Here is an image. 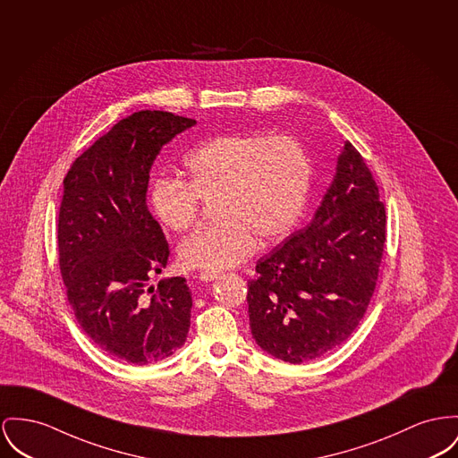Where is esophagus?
<instances>
[{"instance_id": "34e87169", "label": "esophagus", "mask_w": 458, "mask_h": 458, "mask_svg": "<svg viewBox=\"0 0 458 458\" xmlns=\"http://www.w3.org/2000/svg\"><path fill=\"white\" fill-rule=\"evenodd\" d=\"M216 277H220L218 271H201V273H199V279H201V281H207V283H208V281H215Z\"/></svg>"}]
</instances>
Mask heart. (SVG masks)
<instances>
[{"label":"heart","instance_id":"obj_1","mask_svg":"<svg viewBox=\"0 0 458 458\" xmlns=\"http://www.w3.org/2000/svg\"><path fill=\"white\" fill-rule=\"evenodd\" d=\"M187 181L159 177L149 191L156 220L175 233L212 201L210 225L179 246L183 267L218 271L238 266L257 246L284 238L309 198L312 163L304 144L288 133H224L187 154Z\"/></svg>","mask_w":458,"mask_h":458}]
</instances>
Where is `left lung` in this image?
Wrapping results in <instances>:
<instances>
[{"label": "left lung", "instance_id": "1", "mask_svg": "<svg viewBox=\"0 0 458 458\" xmlns=\"http://www.w3.org/2000/svg\"><path fill=\"white\" fill-rule=\"evenodd\" d=\"M386 243V207L358 149L345 142L310 224L257 262L248 281L255 342L301 365L356 330L373 297Z\"/></svg>", "mask_w": 458, "mask_h": 458}]
</instances>
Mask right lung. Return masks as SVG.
Returning <instances> with one entry per match:
<instances>
[{
	"label": "right lung",
	"instance_id": "1",
	"mask_svg": "<svg viewBox=\"0 0 458 458\" xmlns=\"http://www.w3.org/2000/svg\"><path fill=\"white\" fill-rule=\"evenodd\" d=\"M194 124L166 111L133 113L76 157L64 179L57 242L67 301L93 344L130 365L172 356L191 327L185 277L148 286L170 250L146 192L161 148Z\"/></svg>",
	"mask_w": 458,
	"mask_h": 458
}]
</instances>
